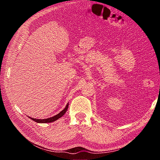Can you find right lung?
I'll return each mask as SVG.
<instances>
[{"instance_id": "1", "label": "right lung", "mask_w": 160, "mask_h": 160, "mask_svg": "<svg viewBox=\"0 0 160 160\" xmlns=\"http://www.w3.org/2000/svg\"><path fill=\"white\" fill-rule=\"evenodd\" d=\"M68 108V104H67L66 107H65V109L61 111V112L58 113L57 115L54 116H53V117H51V118H46V119H37V118H31L29 117V118H31L32 120L34 121L35 122L37 123H51V122H53V121H55L57 120V119H58L59 118H61V116H63L65 113H66V112H67V109Z\"/></svg>"}]
</instances>
